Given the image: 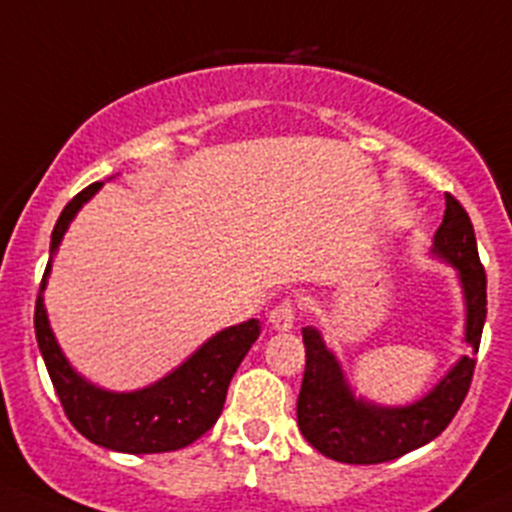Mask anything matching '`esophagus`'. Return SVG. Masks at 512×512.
I'll return each instance as SVG.
<instances>
[{
  "label": "esophagus",
  "instance_id": "34e87169",
  "mask_svg": "<svg viewBox=\"0 0 512 512\" xmlns=\"http://www.w3.org/2000/svg\"><path fill=\"white\" fill-rule=\"evenodd\" d=\"M297 300L295 297H285V300L277 302L275 307L270 310V325L275 330H290L297 320Z\"/></svg>",
  "mask_w": 512,
  "mask_h": 512
}]
</instances>
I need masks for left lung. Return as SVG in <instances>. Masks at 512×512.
Returning <instances> with one entry per match:
<instances>
[{
  "label": "left lung",
  "instance_id": "8db88e82",
  "mask_svg": "<svg viewBox=\"0 0 512 512\" xmlns=\"http://www.w3.org/2000/svg\"><path fill=\"white\" fill-rule=\"evenodd\" d=\"M433 255L458 270L465 295V342L473 355H463L448 375L418 403L382 408L355 398L340 362L322 342L315 327H302L305 377L297 398V425L307 443L337 463L375 465L400 458L438 438L463 405L475 370L485 315L488 277L478 257L473 222L453 195H445L443 225L433 240Z\"/></svg>",
  "mask_w": 512,
  "mask_h": 512
}]
</instances>
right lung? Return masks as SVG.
I'll return each instance as SVG.
<instances>
[{"label": "right lung", "instance_id": "add662e5", "mask_svg": "<svg viewBox=\"0 0 512 512\" xmlns=\"http://www.w3.org/2000/svg\"><path fill=\"white\" fill-rule=\"evenodd\" d=\"M99 187L102 182H94L74 195L52 230L49 262L42 285H39L37 307H34V332H37L44 365L52 377L64 415L94 445L132 455L170 453V450L187 448L220 418L232 375L252 342L260 337V320H247L217 332L177 370H172L150 388L135 390V393H109L77 375L54 340L42 292L52 270V257L69 222Z\"/></svg>", "mask_w": 512, "mask_h": 512}]
</instances>
